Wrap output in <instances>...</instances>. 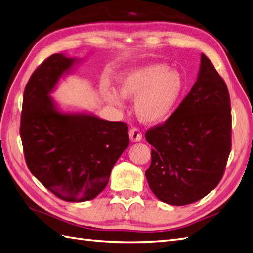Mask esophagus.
I'll use <instances>...</instances> for the list:
<instances>
[{
    "instance_id": "obj_1",
    "label": "esophagus",
    "mask_w": 253,
    "mask_h": 253,
    "mask_svg": "<svg viewBox=\"0 0 253 253\" xmlns=\"http://www.w3.org/2000/svg\"><path fill=\"white\" fill-rule=\"evenodd\" d=\"M128 135H130V139L133 141V143H137V141L141 140V133L138 130V128H132V130L128 132Z\"/></svg>"
}]
</instances>
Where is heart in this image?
Returning <instances> with one entry per match:
<instances>
[{
  "instance_id": "obj_1",
  "label": "heart",
  "mask_w": 253,
  "mask_h": 253,
  "mask_svg": "<svg viewBox=\"0 0 253 253\" xmlns=\"http://www.w3.org/2000/svg\"><path fill=\"white\" fill-rule=\"evenodd\" d=\"M186 88L182 74L168 64L151 63L127 70L118 78V92L104 91V98L122 106L123 98H135V113L145 123L164 121L174 112Z\"/></svg>"
}]
</instances>
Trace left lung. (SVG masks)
<instances>
[{
    "instance_id": "left-lung-1",
    "label": "left lung",
    "mask_w": 253,
    "mask_h": 253,
    "mask_svg": "<svg viewBox=\"0 0 253 253\" xmlns=\"http://www.w3.org/2000/svg\"><path fill=\"white\" fill-rule=\"evenodd\" d=\"M230 94L211 61L201 55L198 79L174 114L150 128L148 184L166 204L182 206L206 196L223 176L231 151Z\"/></svg>"
}]
</instances>
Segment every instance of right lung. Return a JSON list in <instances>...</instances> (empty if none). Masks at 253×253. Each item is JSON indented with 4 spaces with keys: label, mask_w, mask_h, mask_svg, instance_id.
<instances>
[{
    "label": "right lung",
    "mask_w": 253,
    "mask_h": 253,
    "mask_svg": "<svg viewBox=\"0 0 253 253\" xmlns=\"http://www.w3.org/2000/svg\"><path fill=\"white\" fill-rule=\"evenodd\" d=\"M79 62L54 53L34 71L24 89L20 122L30 171L59 199L74 203L93 200L105 189L130 144L125 122L63 112L50 96Z\"/></svg>",
    "instance_id": "obj_1"
}]
</instances>
